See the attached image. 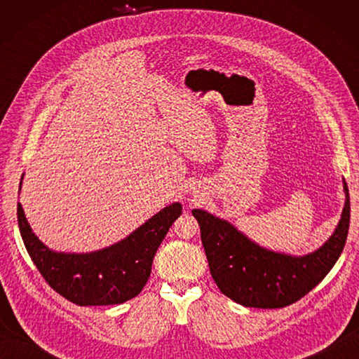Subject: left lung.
Wrapping results in <instances>:
<instances>
[{
	"label": "left lung",
	"instance_id": "left-lung-1",
	"mask_svg": "<svg viewBox=\"0 0 359 359\" xmlns=\"http://www.w3.org/2000/svg\"><path fill=\"white\" fill-rule=\"evenodd\" d=\"M341 220L321 248L306 256H290L259 247L224 219L193 210L201 226L202 245L211 276L234 302L255 309H282L299 301L321 282L346 245L350 224V197Z\"/></svg>",
	"mask_w": 359,
	"mask_h": 359
}]
</instances>
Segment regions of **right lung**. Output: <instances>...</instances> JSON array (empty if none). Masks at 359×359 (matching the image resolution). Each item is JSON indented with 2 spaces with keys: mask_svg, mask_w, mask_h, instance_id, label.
Here are the masks:
<instances>
[{
  "mask_svg": "<svg viewBox=\"0 0 359 359\" xmlns=\"http://www.w3.org/2000/svg\"><path fill=\"white\" fill-rule=\"evenodd\" d=\"M180 215L182 205L171 203L123 241L77 255L49 250L32 233L20 202L17 207L21 238L38 271L57 293L85 307L121 304L139 294L149 279L158 245Z\"/></svg>",
  "mask_w": 359,
  "mask_h": 359,
  "instance_id": "add662e5",
  "label": "right lung"
}]
</instances>
